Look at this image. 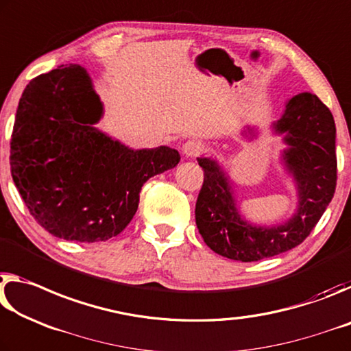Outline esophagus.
Returning a JSON list of instances; mask_svg holds the SVG:
<instances>
[{
  "label": "esophagus",
  "instance_id": "obj_1",
  "mask_svg": "<svg viewBox=\"0 0 351 351\" xmlns=\"http://www.w3.org/2000/svg\"><path fill=\"white\" fill-rule=\"evenodd\" d=\"M204 151V145L200 140H196V138H193V140H188L185 145H183V154L186 155V157H199L200 154Z\"/></svg>",
  "mask_w": 351,
  "mask_h": 351
}]
</instances>
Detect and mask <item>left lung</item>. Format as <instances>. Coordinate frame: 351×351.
I'll use <instances>...</instances> for the list:
<instances>
[{
  "instance_id": "obj_1",
  "label": "left lung",
  "mask_w": 351,
  "mask_h": 351,
  "mask_svg": "<svg viewBox=\"0 0 351 351\" xmlns=\"http://www.w3.org/2000/svg\"><path fill=\"white\" fill-rule=\"evenodd\" d=\"M275 132L286 134L283 152L298 193L297 213L280 226L256 227L241 217L228 177L215 160L199 157L204 183L196 202V223L205 244L230 260L260 261L294 249L308 238L335 196L337 180L336 125L330 108L313 93L286 104Z\"/></svg>"
}]
</instances>
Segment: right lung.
<instances>
[{
  "instance_id": "add662e5",
  "label": "right lung",
  "mask_w": 351,
  "mask_h": 351,
  "mask_svg": "<svg viewBox=\"0 0 351 351\" xmlns=\"http://www.w3.org/2000/svg\"><path fill=\"white\" fill-rule=\"evenodd\" d=\"M102 102L80 65L26 85L10 140V172L40 226L57 238L99 243L129 226L141 186L180 162L176 149L134 151L93 128Z\"/></svg>"
}]
</instances>
